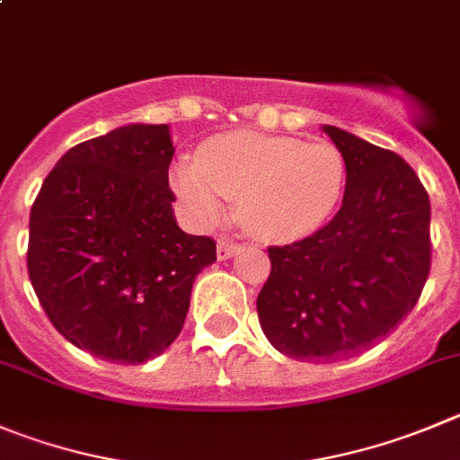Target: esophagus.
<instances>
[{"label":"esophagus","mask_w":460,"mask_h":460,"mask_svg":"<svg viewBox=\"0 0 460 460\" xmlns=\"http://www.w3.org/2000/svg\"><path fill=\"white\" fill-rule=\"evenodd\" d=\"M240 252V244L238 243H231V240H217V259L226 261L231 256H235Z\"/></svg>","instance_id":"obj_1"}]
</instances>
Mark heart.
<instances>
[{
    "instance_id": "b5f03b06",
    "label": "heart",
    "mask_w": 460,
    "mask_h": 460,
    "mask_svg": "<svg viewBox=\"0 0 460 460\" xmlns=\"http://www.w3.org/2000/svg\"><path fill=\"white\" fill-rule=\"evenodd\" d=\"M172 183L192 220L213 226L225 216V197L263 240H297L327 225L347 188V163L327 140L235 131L201 145L197 161L181 158Z\"/></svg>"
}]
</instances>
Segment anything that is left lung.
Returning a JSON list of instances; mask_svg holds the SVG:
<instances>
[{
    "label": "left lung",
    "mask_w": 460,
    "mask_h": 460,
    "mask_svg": "<svg viewBox=\"0 0 460 460\" xmlns=\"http://www.w3.org/2000/svg\"><path fill=\"white\" fill-rule=\"evenodd\" d=\"M347 163L342 206L317 234L270 247L256 299L270 345L304 363L370 349L413 311L429 277L431 206L413 167L345 128L322 124Z\"/></svg>",
    "instance_id": "left-lung-1"
}]
</instances>
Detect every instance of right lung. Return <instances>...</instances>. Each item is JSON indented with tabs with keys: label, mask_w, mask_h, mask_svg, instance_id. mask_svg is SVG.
I'll list each match as a JSON object with an SVG mask.
<instances>
[{
	"label": "right lung",
	"mask_w": 460,
	"mask_h": 460,
	"mask_svg": "<svg viewBox=\"0 0 460 460\" xmlns=\"http://www.w3.org/2000/svg\"><path fill=\"white\" fill-rule=\"evenodd\" d=\"M167 124H124L56 163L29 217L31 286L58 332L97 358L138 366L181 333L216 243L179 229Z\"/></svg>",
	"instance_id": "obj_1"
}]
</instances>
